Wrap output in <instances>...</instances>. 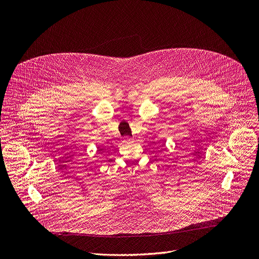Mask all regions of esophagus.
Returning a JSON list of instances; mask_svg holds the SVG:
<instances>
[{
	"mask_svg": "<svg viewBox=\"0 0 259 259\" xmlns=\"http://www.w3.org/2000/svg\"><path fill=\"white\" fill-rule=\"evenodd\" d=\"M124 142H133V138H131V137H129V136H126L125 138H124Z\"/></svg>",
	"mask_w": 259,
	"mask_h": 259,
	"instance_id": "obj_1",
	"label": "esophagus"
}]
</instances>
